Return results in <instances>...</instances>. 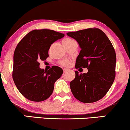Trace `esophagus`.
Returning <instances> with one entry per match:
<instances>
[{
  "mask_svg": "<svg viewBox=\"0 0 130 130\" xmlns=\"http://www.w3.org/2000/svg\"><path fill=\"white\" fill-rule=\"evenodd\" d=\"M68 71H69V69H68V68H64V69H63L64 73H66Z\"/></svg>",
  "mask_w": 130,
  "mask_h": 130,
  "instance_id": "34e87169",
  "label": "esophagus"
}]
</instances>
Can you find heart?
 <instances>
[{
  "mask_svg": "<svg viewBox=\"0 0 130 130\" xmlns=\"http://www.w3.org/2000/svg\"><path fill=\"white\" fill-rule=\"evenodd\" d=\"M73 41H75L74 40L71 39V38H64V39L62 40V43H63V45L65 44H69V43H71V42H73ZM62 64L64 65H69V62H67V61H63L62 62Z\"/></svg>",
  "mask_w": 130,
  "mask_h": 130,
  "instance_id": "heart-1",
  "label": "heart"
}]
</instances>
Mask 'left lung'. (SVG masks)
I'll return each instance as SVG.
<instances>
[{
    "label": "left lung",
    "instance_id": "1",
    "mask_svg": "<svg viewBox=\"0 0 130 130\" xmlns=\"http://www.w3.org/2000/svg\"><path fill=\"white\" fill-rule=\"evenodd\" d=\"M76 40L80 48L76 68H87V73L79 74L70 82L74 96L79 101L90 103L101 99L115 79L116 52L106 34L99 29H87L67 33Z\"/></svg>",
    "mask_w": 130,
    "mask_h": 130
}]
</instances>
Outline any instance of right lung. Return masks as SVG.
Returning <instances> with one entry per match:
<instances>
[{"instance_id":"add662e5","label":"right lung","mask_w":130,"mask_h":130,"mask_svg":"<svg viewBox=\"0 0 130 130\" xmlns=\"http://www.w3.org/2000/svg\"><path fill=\"white\" fill-rule=\"evenodd\" d=\"M63 34L49 29L34 30L16 46L13 56V79L20 93L27 99L42 101L53 93L54 83L63 74L60 67L47 71L40 68L41 60L48 57L51 44L63 38Z\"/></svg>"}]
</instances>
